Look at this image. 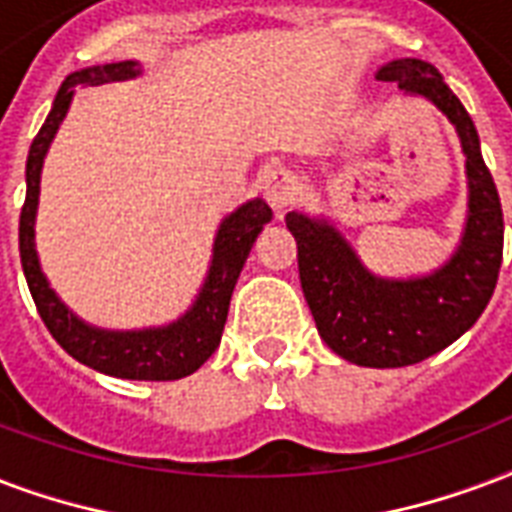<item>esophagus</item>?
<instances>
[{
  "label": "esophagus",
  "instance_id": "1",
  "mask_svg": "<svg viewBox=\"0 0 512 512\" xmlns=\"http://www.w3.org/2000/svg\"><path fill=\"white\" fill-rule=\"evenodd\" d=\"M298 193L300 185L292 171L273 169L271 174L265 177V198H268V204L273 206L276 217H282V214L298 201Z\"/></svg>",
  "mask_w": 512,
  "mask_h": 512
}]
</instances>
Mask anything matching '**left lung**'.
<instances>
[{
    "instance_id": "obj_1",
    "label": "left lung",
    "mask_w": 512,
    "mask_h": 512,
    "mask_svg": "<svg viewBox=\"0 0 512 512\" xmlns=\"http://www.w3.org/2000/svg\"><path fill=\"white\" fill-rule=\"evenodd\" d=\"M376 77L432 101L462 139L470 217L456 255L432 276L389 282L365 271L333 225L298 212L284 222L298 241L300 287L322 341L354 365L405 368L451 346L489 306L502 265L505 220L473 117L438 69L419 58H397Z\"/></svg>"
}]
</instances>
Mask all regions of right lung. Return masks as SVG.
Listing matches in <instances>:
<instances>
[{
	"mask_svg": "<svg viewBox=\"0 0 512 512\" xmlns=\"http://www.w3.org/2000/svg\"><path fill=\"white\" fill-rule=\"evenodd\" d=\"M136 74H139L136 61H117V64L80 69L66 77L45 126L39 128V134L31 142L29 161H26V201L21 209L18 241H21L23 276L29 284L34 306H37L39 317L50 335L56 338L66 354H72L77 362H83L99 373H107V376L131 378V381H174V378L195 373L220 346L222 327L228 319L230 295H233L241 268L247 263L257 233L263 230L265 222H271V206L255 198L236 209L230 217H225L217 230L212 268L206 276L204 290L185 317L169 327H158V330L109 333V330H96V327L80 322L48 287V279L42 276V268H39L37 249H34L39 171H42L45 152L64 120L66 109L72 104L74 88L126 80Z\"/></svg>",
	"mask_w": 512,
	"mask_h": 512,
	"instance_id": "add662e5",
	"label": "right lung"
}]
</instances>
